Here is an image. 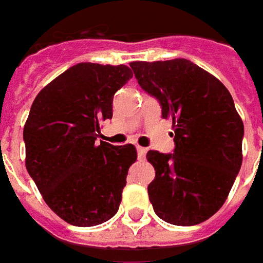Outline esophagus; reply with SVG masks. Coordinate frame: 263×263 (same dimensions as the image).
I'll return each instance as SVG.
<instances>
[{"instance_id": "esophagus-1", "label": "esophagus", "mask_w": 263, "mask_h": 263, "mask_svg": "<svg viewBox=\"0 0 263 263\" xmlns=\"http://www.w3.org/2000/svg\"><path fill=\"white\" fill-rule=\"evenodd\" d=\"M146 152H147V151H146L144 147L137 146V158H139V159H143L144 156H146Z\"/></svg>"}]
</instances>
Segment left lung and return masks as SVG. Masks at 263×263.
Instances as JSON below:
<instances>
[{
  "label": "left lung",
  "mask_w": 263,
  "mask_h": 263,
  "mask_svg": "<svg viewBox=\"0 0 263 263\" xmlns=\"http://www.w3.org/2000/svg\"><path fill=\"white\" fill-rule=\"evenodd\" d=\"M130 68L174 123V153L146 155L155 168L147 186L153 210L175 226L202 223L224 204L242 166L245 127L233 98L188 59L132 62Z\"/></svg>",
  "instance_id": "8db88e82"
}]
</instances>
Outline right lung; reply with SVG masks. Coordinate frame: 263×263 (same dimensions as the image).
<instances>
[{"instance_id":"1","label":"right lung","mask_w":263,"mask_h":263,"mask_svg":"<svg viewBox=\"0 0 263 263\" xmlns=\"http://www.w3.org/2000/svg\"><path fill=\"white\" fill-rule=\"evenodd\" d=\"M133 77L126 65L78 63L54 78L30 108L23 139L26 168L46 204L72 226L110 220L121 202L133 144L97 142L112 98Z\"/></svg>"}]
</instances>
